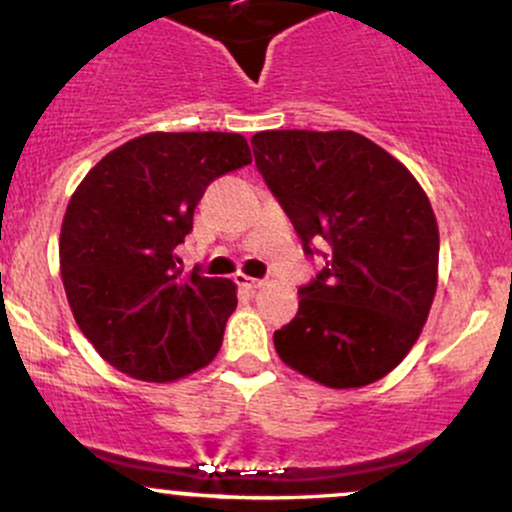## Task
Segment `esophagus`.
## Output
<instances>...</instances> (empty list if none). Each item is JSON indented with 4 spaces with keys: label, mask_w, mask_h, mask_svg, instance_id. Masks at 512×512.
I'll return each mask as SVG.
<instances>
[{
    "label": "esophagus",
    "mask_w": 512,
    "mask_h": 512,
    "mask_svg": "<svg viewBox=\"0 0 512 512\" xmlns=\"http://www.w3.org/2000/svg\"><path fill=\"white\" fill-rule=\"evenodd\" d=\"M235 282H238V286H243V289H250V291L260 289L262 286V279H252L247 277V274H235Z\"/></svg>",
    "instance_id": "34e87169"
}]
</instances>
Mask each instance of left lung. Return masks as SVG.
<instances>
[{
	"label": "left lung",
	"instance_id": "8db88e82",
	"mask_svg": "<svg viewBox=\"0 0 512 512\" xmlns=\"http://www.w3.org/2000/svg\"><path fill=\"white\" fill-rule=\"evenodd\" d=\"M250 143L303 252L323 257L299 289L296 318L274 333L279 357L330 389L372 384L428 320L440 257L428 196L359 133L262 131Z\"/></svg>",
	"mask_w": 512,
	"mask_h": 512
}]
</instances>
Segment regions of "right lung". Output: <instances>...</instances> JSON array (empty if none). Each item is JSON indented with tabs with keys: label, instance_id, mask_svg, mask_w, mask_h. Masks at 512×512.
<instances>
[{
	"label": "right lung",
	"instance_id": "add662e5",
	"mask_svg": "<svg viewBox=\"0 0 512 512\" xmlns=\"http://www.w3.org/2000/svg\"><path fill=\"white\" fill-rule=\"evenodd\" d=\"M240 133H148L111 150L67 204L60 274L72 316L111 367L174 381L221 350L230 279L182 274L177 245L221 174L250 165Z\"/></svg>",
	"mask_w": 512,
	"mask_h": 512
}]
</instances>
